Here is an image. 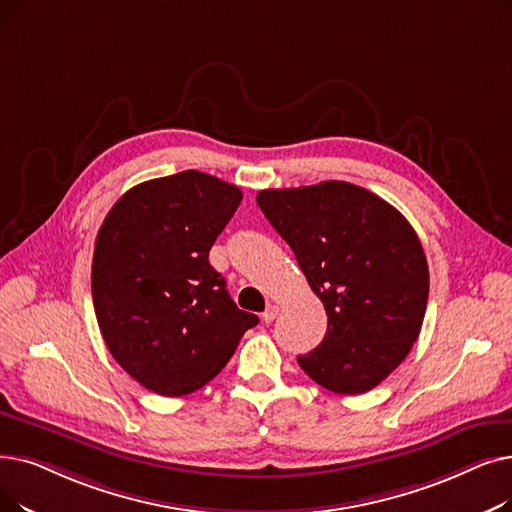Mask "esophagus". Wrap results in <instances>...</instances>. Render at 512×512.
<instances>
[{
	"label": "esophagus",
	"instance_id": "obj_1",
	"mask_svg": "<svg viewBox=\"0 0 512 512\" xmlns=\"http://www.w3.org/2000/svg\"><path fill=\"white\" fill-rule=\"evenodd\" d=\"M276 316H278V307H276V305H270V307L265 309L263 314H261V320H263L265 324H270V322L276 320Z\"/></svg>",
	"mask_w": 512,
	"mask_h": 512
}]
</instances>
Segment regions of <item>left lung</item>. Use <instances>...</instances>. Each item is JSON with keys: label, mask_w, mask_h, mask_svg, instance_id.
<instances>
[{"label": "left lung", "mask_w": 512, "mask_h": 512, "mask_svg": "<svg viewBox=\"0 0 512 512\" xmlns=\"http://www.w3.org/2000/svg\"><path fill=\"white\" fill-rule=\"evenodd\" d=\"M257 205L324 303L322 343L297 362L341 395L374 389L404 362L429 299V265L408 219L349 182L261 190Z\"/></svg>", "instance_id": "obj_1"}]
</instances>
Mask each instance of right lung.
Here are the masks:
<instances>
[{"label":"right lung","instance_id":"1","mask_svg":"<svg viewBox=\"0 0 512 512\" xmlns=\"http://www.w3.org/2000/svg\"><path fill=\"white\" fill-rule=\"evenodd\" d=\"M242 192L201 171L127 190L96 238L92 299L117 364L142 387L180 397L207 385L259 318L209 263Z\"/></svg>","mask_w":512,"mask_h":512}]
</instances>
